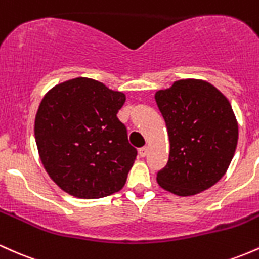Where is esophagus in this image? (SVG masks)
I'll return each mask as SVG.
<instances>
[{
  "label": "esophagus",
  "instance_id": "1",
  "mask_svg": "<svg viewBox=\"0 0 259 259\" xmlns=\"http://www.w3.org/2000/svg\"><path fill=\"white\" fill-rule=\"evenodd\" d=\"M147 153H148V147H147V146L139 148V154H140V157H146Z\"/></svg>",
  "mask_w": 259,
  "mask_h": 259
}]
</instances>
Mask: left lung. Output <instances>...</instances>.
Wrapping results in <instances>:
<instances>
[{
  "mask_svg": "<svg viewBox=\"0 0 259 259\" xmlns=\"http://www.w3.org/2000/svg\"><path fill=\"white\" fill-rule=\"evenodd\" d=\"M169 145L167 165L157 174L162 189L192 196L209 189L227 173L239 139L230 102L215 86L183 79L154 95Z\"/></svg>",
  "mask_w": 259,
  "mask_h": 259,
  "instance_id": "1",
  "label": "left lung"
}]
</instances>
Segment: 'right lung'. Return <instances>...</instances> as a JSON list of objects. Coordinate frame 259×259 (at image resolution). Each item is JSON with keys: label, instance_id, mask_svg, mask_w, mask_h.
Listing matches in <instances>:
<instances>
[{"label": "right lung", "instance_id": "obj_1", "mask_svg": "<svg viewBox=\"0 0 259 259\" xmlns=\"http://www.w3.org/2000/svg\"><path fill=\"white\" fill-rule=\"evenodd\" d=\"M125 95L89 78L47 92L35 117V141L47 174L67 194L94 200L120 191L136 158L117 113Z\"/></svg>", "mask_w": 259, "mask_h": 259}]
</instances>
